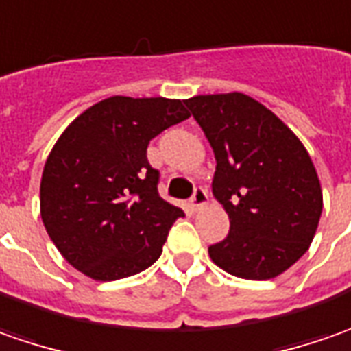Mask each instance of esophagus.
Listing matches in <instances>:
<instances>
[{
    "label": "esophagus",
    "instance_id": "obj_1",
    "mask_svg": "<svg viewBox=\"0 0 351 351\" xmlns=\"http://www.w3.org/2000/svg\"><path fill=\"white\" fill-rule=\"evenodd\" d=\"M206 204H208V192H206V188L196 186L194 194H192V198L188 199L190 210H192V212H198L199 208H204Z\"/></svg>",
    "mask_w": 351,
    "mask_h": 351
}]
</instances>
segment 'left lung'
Wrapping results in <instances>:
<instances>
[{"mask_svg": "<svg viewBox=\"0 0 351 351\" xmlns=\"http://www.w3.org/2000/svg\"><path fill=\"white\" fill-rule=\"evenodd\" d=\"M215 155L213 196L229 235L208 248L225 272L270 280L307 252L322 213V190L307 149L264 104L243 93L184 101Z\"/></svg>", "mask_w": 351, "mask_h": 351, "instance_id": "obj_1", "label": "left lung"}]
</instances>
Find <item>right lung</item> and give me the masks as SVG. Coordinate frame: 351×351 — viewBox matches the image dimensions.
Returning a JSON list of instances; mask_svg holds the SVG:
<instances>
[{
	"label": "right lung",
	"instance_id": "1",
	"mask_svg": "<svg viewBox=\"0 0 351 351\" xmlns=\"http://www.w3.org/2000/svg\"><path fill=\"white\" fill-rule=\"evenodd\" d=\"M184 101L110 97L60 136L40 180L43 223L62 256L99 282L149 268L184 212L165 202L147 145L186 120Z\"/></svg>",
	"mask_w": 351,
	"mask_h": 351
}]
</instances>
